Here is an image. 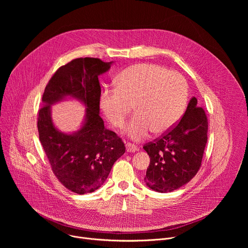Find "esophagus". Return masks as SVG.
I'll list each match as a JSON object with an SVG mask.
<instances>
[{
    "mask_svg": "<svg viewBox=\"0 0 248 248\" xmlns=\"http://www.w3.org/2000/svg\"><path fill=\"white\" fill-rule=\"evenodd\" d=\"M125 147H126V151L129 152V153H133V152L138 150V148L134 144H132V143H126Z\"/></svg>",
    "mask_w": 248,
    "mask_h": 248,
    "instance_id": "obj_1",
    "label": "esophagus"
}]
</instances>
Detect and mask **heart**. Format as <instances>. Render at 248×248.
<instances>
[{
  "mask_svg": "<svg viewBox=\"0 0 248 248\" xmlns=\"http://www.w3.org/2000/svg\"><path fill=\"white\" fill-rule=\"evenodd\" d=\"M188 87L176 72L154 63H137L124 69L117 87L105 89L100 106L115 127H123L132 106L135 115L126 126L128 136L139 141L153 130H170L185 113Z\"/></svg>",
  "mask_w": 248,
  "mask_h": 248,
  "instance_id": "1",
  "label": "heart"
}]
</instances>
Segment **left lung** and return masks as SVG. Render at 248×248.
Wrapping results in <instances>:
<instances>
[{"label":"left lung","instance_id":"obj_1","mask_svg":"<svg viewBox=\"0 0 248 248\" xmlns=\"http://www.w3.org/2000/svg\"><path fill=\"white\" fill-rule=\"evenodd\" d=\"M208 119L193 97L181 121L143 149L150 157L144 182L167 193L189 183L198 172L207 143Z\"/></svg>","mask_w":248,"mask_h":248}]
</instances>
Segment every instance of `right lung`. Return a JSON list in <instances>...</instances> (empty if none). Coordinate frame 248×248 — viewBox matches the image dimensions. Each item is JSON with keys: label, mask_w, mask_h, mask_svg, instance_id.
<instances>
[{"label": "right lung", "mask_w": 248, "mask_h": 248, "mask_svg": "<svg viewBox=\"0 0 248 248\" xmlns=\"http://www.w3.org/2000/svg\"><path fill=\"white\" fill-rule=\"evenodd\" d=\"M111 64L97 58H78L62 65L46 85L38 112L39 139L52 170L65 188L78 194L98 189L125 152L122 138L104 126L99 115L98 77ZM65 95L80 99L87 107L83 127L73 135L59 132L50 118V105Z\"/></svg>", "instance_id": "right-lung-1"}]
</instances>
